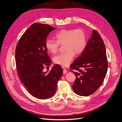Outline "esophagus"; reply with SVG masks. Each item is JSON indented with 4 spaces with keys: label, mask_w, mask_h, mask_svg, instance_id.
Instances as JSON below:
<instances>
[{
    "label": "esophagus",
    "mask_w": 122,
    "mask_h": 122,
    "mask_svg": "<svg viewBox=\"0 0 122 122\" xmlns=\"http://www.w3.org/2000/svg\"><path fill=\"white\" fill-rule=\"evenodd\" d=\"M62 68H63V69H64V71H63V73H64V74H66V73H67V71L66 70V68H65L64 67H63V66H62Z\"/></svg>",
    "instance_id": "34e87169"
}]
</instances>
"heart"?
<instances>
[{
    "label": "heart",
    "mask_w": 122,
    "mask_h": 122,
    "mask_svg": "<svg viewBox=\"0 0 122 122\" xmlns=\"http://www.w3.org/2000/svg\"><path fill=\"white\" fill-rule=\"evenodd\" d=\"M56 41L47 40L46 41V50L51 53L57 52L60 45H64V53L56 56L53 61L56 64L67 66L74 58L75 53L80 55L86 46V36L85 31L81 28L62 30L55 35Z\"/></svg>",
    "instance_id": "b5f03b06"
}]
</instances>
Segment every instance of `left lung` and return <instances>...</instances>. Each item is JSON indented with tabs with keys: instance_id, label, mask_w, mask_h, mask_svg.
I'll list each match as a JSON object with an SVG mask.
<instances>
[{
	"instance_id": "8db88e82",
	"label": "left lung",
	"mask_w": 122,
	"mask_h": 122,
	"mask_svg": "<svg viewBox=\"0 0 122 122\" xmlns=\"http://www.w3.org/2000/svg\"><path fill=\"white\" fill-rule=\"evenodd\" d=\"M108 66L105 43L98 31L94 30L84 51L71 65L70 71L76 76L73 91L81 96L94 93L103 84Z\"/></svg>"
}]
</instances>
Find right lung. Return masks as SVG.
Wrapping results in <instances>:
<instances>
[{"instance_id":"right-lung-1","label":"right lung","mask_w":122,"mask_h":122,"mask_svg":"<svg viewBox=\"0 0 122 122\" xmlns=\"http://www.w3.org/2000/svg\"><path fill=\"white\" fill-rule=\"evenodd\" d=\"M56 28L48 24L35 23L19 40L15 50V62L19 79L28 92L38 99L51 98L56 91L63 70L55 65L47 72L43 71L51 60L46 41L49 33Z\"/></svg>"}]
</instances>
